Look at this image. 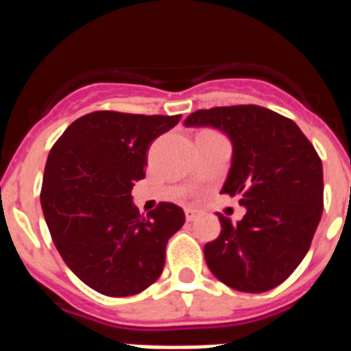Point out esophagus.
Returning a JSON list of instances; mask_svg holds the SVG:
<instances>
[{
  "label": "esophagus",
  "instance_id": "34e87169",
  "mask_svg": "<svg viewBox=\"0 0 351 351\" xmlns=\"http://www.w3.org/2000/svg\"><path fill=\"white\" fill-rule=\"evenodd\" d=\"M184 213H186V221H195V219H198L200 216H202V210L195 209V207H188Z\"/></svg>",
  "mask_w": 351,
  "mask_h": 351
}]
</instances>
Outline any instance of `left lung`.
<instances>
[{"instance_id":"left-lung-1","label":"left lung","mask_w":351,"mask_h":351,"mask_svg":"<svg viewBox=\"0 0 351 351\" xmlns=\"http://www.w3.org/2000/svg\"><path fill=\"white\" fill-rule=\"evenodd\" d=\"M184 125L228 135L234 154L221 193L246 207L235 225L218 214L221 234L204 246L207 267L234 290H272L302 262L320 223V156L293 121L258 105L202 108Z\"/></svg>"}]
</instances>
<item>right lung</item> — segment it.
Returning a JSON list of instances; mask_svg holds the SVG:
<instances>
[{"instance_id":"obj_1","label":"right lung","mask_w":351,"mask_h":351,"mask_svg":"<svg viewBox=\"0 0 351 351\" xmlns=\"http://www.w3.org/2000/svg\"><path fill=\"white\" fill-rule=\"evenodd\" d=\"M179 119L98 110L73 121L49 153L40 202L51 237L70 271L104 295L153 285L169 239L184 225L176 204L160 202L144 218L132 202L149 145Z\"/></svg>"}]
</instances>
